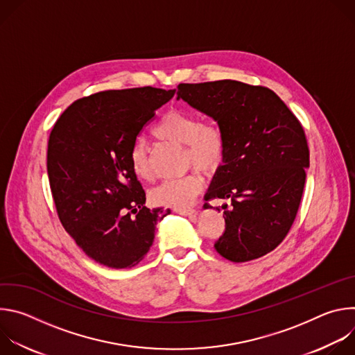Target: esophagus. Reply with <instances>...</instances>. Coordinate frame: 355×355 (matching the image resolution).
I'll list each match as a JSON object with an SVG mask.
<instances>
[{
    "label": "esophagus",
    "instance_id": "1",
    "mask_svg": "<svg viewBox=\"0 0 355 355\" xmlns=\"http://www.w3.org/2000/svg\"><path fill=\"white\" fill-rule=\"evenodd\" d=\"M178 215H182V216H189L192 219L196 218V211L195 209H191V208H182V209H174Z\"/></svg>",
    "mask_w": 355,
    "mask_h": 355
}]
</instances>
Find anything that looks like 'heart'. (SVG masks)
<instances>
[{
    "label": "heart",
    "instance_id": "heart-1",
    "mask_svg": "<svg viewBox=\"0 0 355 355\" xmlns=\"http://www.w3.org/2000/svg\"><path fill=\"white\" fill-rule=\"evenodd\" d=\"M156 137L185 148L188 164H193L205 173L216 171L226 151V137L222 128L214 122H202L192 112L182 110L168 111L153 129ZM130 167L141 180H151L147 147L141 139L135 140L129 153ZM204 185L200 174L191 171L178 178H170L151 189L150 199L157 207L182 209L192 204L193 198Z\"/></svg>",
    "mask_w": 355,
    "mask_h": 355
}]
</instances>
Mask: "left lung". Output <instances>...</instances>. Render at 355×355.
I'll return each mask as SVG.
<instances>
[{
    "instance_id": "8db88e82",
    "label": "left lung",
    "mask_w": 355,
    "mask_h": 355,
    "mask_svg": "<svg viewBox=\"0 0 355 355\" xmlns=\"http://www.w3.org/2000/svg\"><path fill=\"white\" fill-rule=\"evenodd\" d=\"M177 88V99L211 116L226 137L223 164L205 195L233 207H222L226 227L216 251L233 263L266 256L288 234L305 187L309 148L302 125L266 87L220 80Z\"/></svg>"
}]
</instances>
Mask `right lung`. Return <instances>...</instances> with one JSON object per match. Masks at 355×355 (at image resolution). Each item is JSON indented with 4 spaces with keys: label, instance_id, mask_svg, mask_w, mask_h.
Segmentation results:
<instances>
[{
    "label": "right lung",
    "instance_id": "1",
    "mask_svg": "<svg viewBox=\"0 0 355 355\" xmlns=\"http://www.w3.org/2000/svg\"><path fill=\"white\" fill-rule=\"evenodd\" d=\"M175 89L103 91L73 103L49 137L47 174L60 222L94 261L110 268L137 266L167 216L144 207L146 193L130 167V147Z\"/></svg>",
    "mask_w": 355,
    "mask_h": 355
}]
</instances>
